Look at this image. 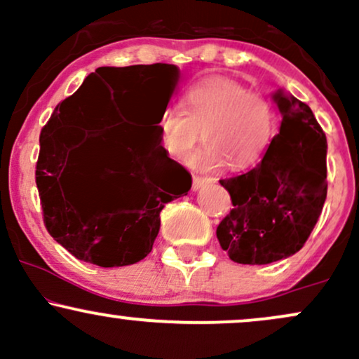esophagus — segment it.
Returning <instances> with one entry per match:
<instances>
[{"instance_id":"34e87169","label":"esophagus","mask_w":359,"mask_h":359,"mask_svg":"<svg viewBox=\"0 0 359 359\" xmlns=\"http://www.w3.org/2000/svg\"><path fill=\"white\" fill-rule=\"evenodd\" d=\"M209 182H211V179H208V177L194 175L192 177V191H199L201 187H204V185H208Z\"/></svg>"}]
</instances>
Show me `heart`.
<instances>
[{"label": "heart", "instance_id": "1", "mask_svg": "<svg viewBox=\"0 0 359 359\" xmlns=\"http://www.w3.org/2000/svg\"><path fill=\"white\" fill-rule=\"evenodd\" d=\"M182 107L170 106L162 113L160 143L168 156L180 160L203 130L205 143L191 156L199 170H217L224 163L233 170L258 165L278 135V113L269 97L224 77L189 86Z\"/></svg>", "mask_w": 359, "mask_h": 359}]
</instances>
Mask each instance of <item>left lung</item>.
<instances>
[{
  "instance_id": "obj_1",
  "label": "left lung",
  "mask_w": 359,
  "mask_h": 359,
  "mask_svg": "<svg viewBox=\"0 0 359 359\" xmlns=\"http://www.w3.org/2000/svg\"><path fill=\"white\" fill-rule=\"evenodd\" d=\"M273 145L246 174L219 180L234 209L217 226L221 248L243 265L288 258L311 236L327 196V142L306 102L278 89Z\"/></svg>"
}]
</instances>
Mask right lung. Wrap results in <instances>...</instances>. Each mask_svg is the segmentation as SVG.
Listing matches in <instances>:
<instances>
[{
  "label": "right lung",
  "mask_w": 359,
  "mask_h": 359,
  "mask_svg": "<svg viewBox=\"0 0 359 359\" xmlns=\"http://www.w3.org/2000/svg\"><path fill=\"white\" fill-rule=\"evenodd\" d=\"M172 64L100 67L72 96L57 104L40 133L35 180L47 231L82 262L104 269L133 265L151 251L160 211L187 196L192 177L162 148L158 119L179 84ZM161 102L147 137L89 135L139 112L142 101ZM126 124H127L126 123ZM128 133H140L130 125ZM88 139L100 142L74 188L61 185L72 151Z\"/></svg>",
  "instance_id": "1"
}]
</instances>
